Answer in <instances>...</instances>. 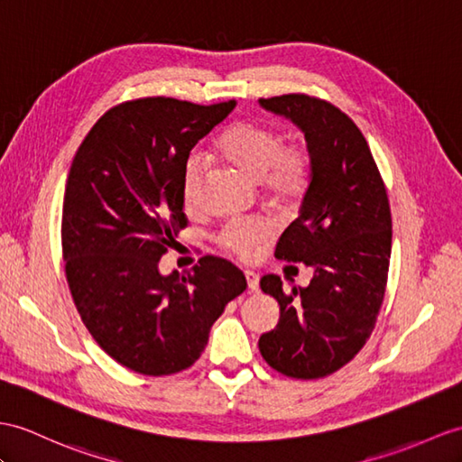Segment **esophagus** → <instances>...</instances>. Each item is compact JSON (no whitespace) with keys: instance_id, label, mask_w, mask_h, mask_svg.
I'll return each mask as SVG.
<instances>
[{"instance_id":"obj_1","label":"esophagus","mask_w":462,"mask_h":462,"mask_svg":"<svg viewBox=\"0 0 462 462\" xmlns=\"http://www.w3.org/2000/svg\"><path fill=\"white\" fill-rule=\"evenodd\" d=\"M245 278H246V284H249V290L256 291L258 290V280H261V278H258V274L253 273V270H246Z\"/></svg>"}]
</instances>
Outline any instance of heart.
<instances>
[{"instance_id":"1","label":"heart","mask_w":462,"mask_h":462,"mask_svg":"<svg viewBox=\"0 0 462 462\" xmlns=\"http://www.w3.org/2000/svg\"><path fill=\"white\" fill-rule=\"evenodd\" d=\"M219 154L239 172L261 182L264 194L274 201L296 199L308 186L310 154L298 143H282V137L258 123H237L219 139ZM199 192V172L189 164L184 178V204L194 208ZM268 227L261 219H237L225 225L217 241L241 258L254 254L266 237Z\"/></svg>"}]
</instances>
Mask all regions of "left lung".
<instances>
[{
    "label": "left lung",
    "mask_w": 462,
    "mask_h": 462,
    "mask_svg": "<svg viewBox=\"0 0 462 462\" xmlns=\"http://www.w3.org/2000/svg\"><path fill=\"white\" fill-rule=\"evenodd\" d=\"M258 101L296 123L308 143L310 186L274 254L313 268L310 286L290 291L276 274L261 278L280 321L258 348L290 378H323L365 346L384 300L392 253L386 186L361 129L339 107L306 94Z\"/></svg>",
    "instance_id": "obj_1"
}]
</instances>
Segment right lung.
<instances>
[{"instance_id":"add662e5","label":"right lung","mask_w":462,"mask_h":462,"mask_svg":"<svg viewBox=\"0 0 462 462\" xmlns=\"http://www.w3.org/2000/svg\"><path fill=\"white\" fill-rule=\"evenodd\" d=\"M143 97L111 107L70 166L62 204V256L76 310L96 343L146 376L192 366L209 329L243 294L241 270L199 258L186 276L159 261L180 229L189 151L235 109Z\"/></svg>"}]
</instances>
